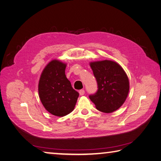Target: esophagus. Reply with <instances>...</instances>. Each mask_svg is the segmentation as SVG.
<instances>
[{
  "instance_id": "1",
  "label": "esophagus",
  "mask_w": 161,
  "mask_h": 161,
  "mask_svg": "<svg viewBox=\"0 0 161 161\" xmlns=\"http://www.w3.org/2000/svg\"><path fill=\"white\" fill-rule=\"evenodd\" d=\"M79 93H80V96H83L84 94V93H85V92H84V89H81L80 91V92H79Z\"/></svg>"
}]
</instances>
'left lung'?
I'll use <instances>...</instances> for the list:
<instances>
[{
  "label": "left lung",
  "instance_id": "8db88e82",
  "mask_svg": "<svg viewBox=\"0 0 161 161\" xmlns=\"http://www.w3.org/2000/svg\"><path fill=\"white\" fill-rule=\"evenodd\" d=\"M98 84V91L89 96L96 109L113 113L119 108L130 91V81L126 72L115 61L104 60L89 63Z\"/></svg>",
  "mask_w": 161,
  "mask_h": 161
}]
</instances>
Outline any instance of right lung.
<instances>
[{
	"label": "right lung",
	"instance_id": "add662e5",
	"mask_svg": "<svg viewBox=\"0 0 161 161\" xmlns=\"http://www.w3.org/2000/svg\"><path fill=\"white\" fill-rule=\"evenodd\" d=\"M67 63L52 60L40 76L39 96L45 109L52 115L63 117L74 110L79 93L72 88L65 75Z\"/></svg>",
	"mask_w": 161,
	"mask_h": 161
}]
</instances>
